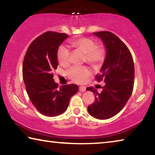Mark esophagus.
Segmentation results:
<instances>
[{
	"label": "esophagus",
	"mask_w": 155,
	"mask_h": 155,
	"mask_svg": "<svg viewBox=\"0 0 155 155\" xmlns=\"http://www.w3.org/2000/svg\"><path fill=\"white\" fill-rule=\"evenodd\" d=\"M79 90L80 91H81V92H83V91H85L86 90V87L85 86H80Z\"/></svg>",
	"instance_id": "esophagus-1"
}]
</instances>
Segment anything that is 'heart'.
Listing matches in <instances>:
<instances>
[{
  "label": "heart",
  "instance_id": "obj_1",
  "mask_svg": "<svg viewBox=\"0 0 155 155\" xmlns=\"http://www.w3.org/2000/svg\"><path fill=\"white\" fill-rule=\"evenodd\" d=\"M70 45L77 51L85 54L86 61L94 66L101 64L105 58V49L103 46L96 45L95 41L87 38H79L70 41ZM57 59L61 65L70 63V52L64 46L59 47L57 52ZM90 74L86 67L74 66L67 71L68 78L77 83H83Z\"/></svg>",
  "mask_w": 155,
  "mask_h": 155
}]
</instances>
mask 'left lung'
Segmentation results:
<instances>
[{"mask_svg": "<svg viewBox=\"0 0 155 155\" xmlns=\"http://www.w3.org/2000/svg\"><path fill=\"white\" fill-rule=\"evenodd\" d=\"M103 41L106 56L101 72L96 80L104 81L105 85L98 93L96 89L89 87L95 101L87 107L91 116L107 120L118 114L127 104L133 90L135 68L133 57L128 47L119 38L109 31L93 33Z\"/></svg>", "mask_w": 155, "mask_h": 155, "instance_id": "8db88e82", "label": "left lung"}]
</instances>
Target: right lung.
I'll return each instance as SVG.
<instances>
[{
	"label": "right lung",
	"mask_w": 155,
	"mask_h": 155,
	"mask_svg": "<svg viewBox=\"0 0 155 155\" xmlns=\"http://www.w3.org/2000/svg\"><path fill=\"white\" fill-rule=\"evenodd\" d=\"M68 35L48 31L34 40L25 56L22 77L31 103L41 114L49 117L61 115L67 109L71 97L77 94L75 84L62 85L53 79L58 66L57 52Z\"/></svg>",
	"instance_id": "add662e5"
}]
</instances>
